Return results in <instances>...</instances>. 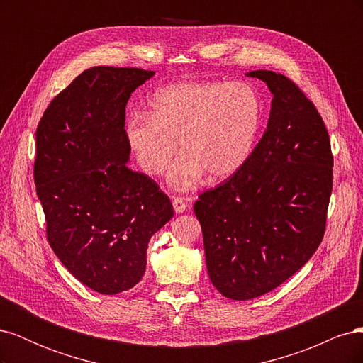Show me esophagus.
Listing matches in <instances>:
<instances>
[{"label":"esophagus","instance_id":"34e87169","mask_svg":"<svg viewBox=\"0 0 363 363\" xmlns=\"http://www.w3.org/2000/svg\"><path fill=\"white\" fill-rule=\"evenodd\" d=\"M172 206L175 213H183L186 208L189 207V204L186 203L183 199H179V196H172Z\"/></svg>","mask_w":363,"mask_h":363}]
</instances>
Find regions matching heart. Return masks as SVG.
I'll use <instances>...</instances> for the list:
<instances>
[{
  "instance_id": "b5f03b06",
  "label": "heart",
  "mask_w": 363,
  "mask_h": 363,
  "mask_svg": "<svg viewBox=\"0 0 363 363\" xmlns=\"http://www.w3.org/2000/svg\"><path fill=\"white\" fill-rule=\"evenodd\" d=\"M263 104L245 82H180L150 96L148 115L133 113L125 139L140 169L159 175L179 150L168 172L175 191H189L207 174L225 180L242 169L255 151Z\"/></svg>"
}]
</instances>
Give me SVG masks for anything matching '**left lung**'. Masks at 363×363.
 Masks as SVG:
<instances>
[{"label": "left lung", "mask_w": 363, "mask_h": 363, "mask_svg": "<svg viewBox=\"0 0 363 363\" xmlns=\"http://www.w3.org/2000/svg\"><path fill=\"white\" fill-rule=\"evenodd\" d=\"M247 75L272 94L265 133L242 169L194 204L208 277L240 301L276 289L313 256L333 184L330 139L316 107L288 77Z\"/></svg>", "instance_id": "obj_1"}]
</instances>
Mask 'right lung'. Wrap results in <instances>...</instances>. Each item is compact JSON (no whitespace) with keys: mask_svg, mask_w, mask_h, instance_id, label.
<instances>
[{"mask_svg":"<svg viewBox=\"0 0 363 363\" xmlns=\"http://www.w3.org/2000/svg\"><path fill=\"white\" fill-rule=\"evenodd\" d=\"M152 75L86 69L50 103L36 130L35 184L48 242L77 280L104 295L140 281L151 236L174 216L156 182L127 167L125 106Z\"/></svg>","mask_w":363,"mask_h":363,"instance_id":"obj_1","label":"right lung"}]
</instances>
